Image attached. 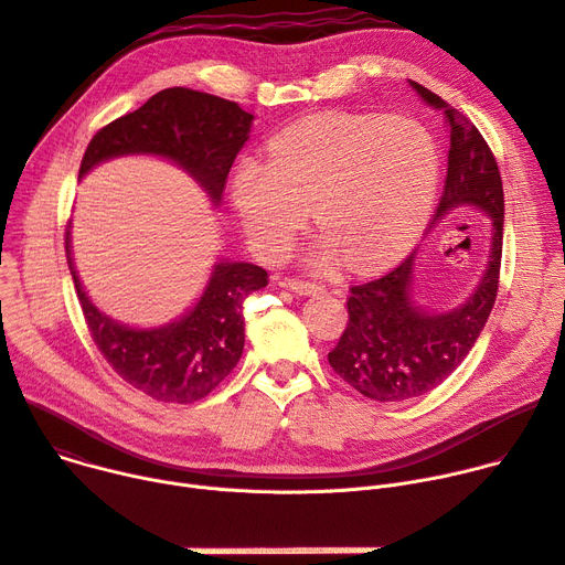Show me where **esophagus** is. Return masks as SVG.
Returning a JSON list of instances; mask_svg holds the SVG:
<instances>
[{"label":"esophagus","mask_w":565,"mask_h":565,"mask_svg":"<svg viewBox=\"0 0 565 565\" xmlns=\"http://www.w3.org/2000/svg\"><path fill=\"white\" fill-rule=\"evenodd\" d=\"M291 291H296L298 296H315V294H319V291H323V287L321 285H317V282H308V280H287L285 282Z\"/></svg>","instance_id":"esophagus-1"}]
</instances>
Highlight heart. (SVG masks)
I'll return each mask as SVG.
<instances>
[{"mask_svg": "<svg viewBox=\"0 0 565 565\" xmlns=\"http://www.w3.org/2000/svg\"><path fill=\"white\" fill-rule=\"evenodd\" d=\"M439 183V149L412 119L330 113L287 126L269 145V164L246 158L233 203L253 246L282 257L308 222L323 239L315 269L339 255L377 269L420 237Z\"/></svg>", "mask_w": 565, "mask_h": 565, "instance_id": "b5f03b06", "label": "heart"}]
</instances>
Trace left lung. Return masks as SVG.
<instances>
[{
	"instance_id": "left-lung-1",
	"label": "left lung",
	"mask_w": 565,
	"mask_h": 565,
	"mask_svg": "<svg viewBox=\"0 0 565 565\" xmlns=\"http://www.w3.org/2000/svg\"><path fill=\"white\" fill-rule=\"evenodd\" d=\"M412 88L444 115L450 131L448 179L431 224L459 207L480 212L491 222L489 253L480 282L450 310H429L416 300L418 248L394 271L351 289L349 326L328 362L343 382L377 403L425 396L466 360L489 321L500 278L504 192L498 162L468 117L414 81Z\"/></svg>"
}]
</instances>
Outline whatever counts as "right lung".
Instances as JSON below:
<instances>
[{
	"label": "right lung",
	"instance_id": "add662e5",
	"mask_svg": "<svg viewBox=\"0 0 565 565\" xmlns=\"http://www.w3.org/2000/svg\"><path fill=\"white\" fill-rule=\"evenodd\" d=\"M253 115L235 102L190 88H167L90 140L78 179L97 164L124 156H151L183 169L222 205L228 171L248 140ZM67 265L97 349L115 373L142 394L188 405L205 398L239 362L244 351V298L267 287L269 274L250 263L216 259L210 278L179 319L140 328L115 321L85 291L65 233Z\"/></svg>",
	"mask_w": 565,
	"mask_h": 565
}]
</instances>
